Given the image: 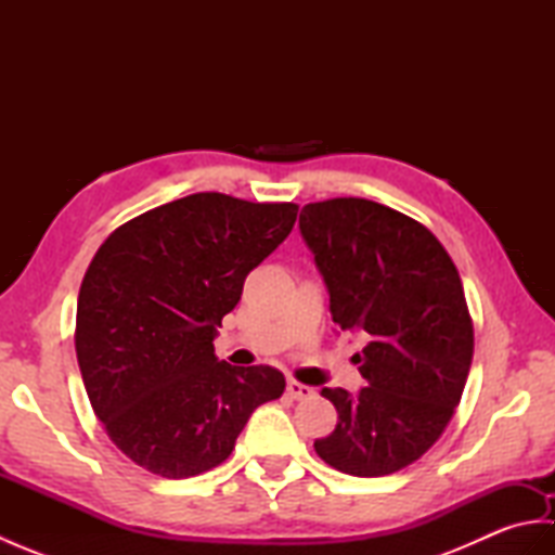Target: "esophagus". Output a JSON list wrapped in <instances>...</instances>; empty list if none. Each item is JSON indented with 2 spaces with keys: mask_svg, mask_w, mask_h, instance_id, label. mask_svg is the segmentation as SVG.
Here are the masks:
<instances>
[{
  "mask_svg": "<svg viewBox=\"0 0 555 555\" xmlns=\"http://www.w3.org/2000/svg\"><path fill=\"white\" fill-rule=\"evenodd\" d=\"M286 393L291 398H296V400H305V398H312L314 396V388L312 386H305V384H300L296 379H291L288 386H286Z\"/></svg>",
  "mask_w": 555,
  "mask_h": 555,
  "instance_id": "esophagus-1",
  "label": "esophagus"
}]
</instances>
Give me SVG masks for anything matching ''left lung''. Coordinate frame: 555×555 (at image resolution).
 <instances>
[{
	"instance_id": "1",
	"label": "left lung",
	"mask_w": 555,
	"mask_h": 555,
	"mask_svg": "<svg viewBox=\"0 0 555 555\" xmlns=\"http://www.w3.org/2000/svg\"><path fill=\"white\" fill-rule=\"evenodd\" d=\"M300 233L334 322L370 338L352 358L367 386L322 388L338 424L314 451L352 477L393 475L439 441L463 396L475 352L463 281L427 227L372 199L305 205Z\"/></svg>"
}]
</instances>
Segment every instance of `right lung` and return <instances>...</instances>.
<instances>
[{"mask_svg":"<svg viewBox=\"0 0 555 555\" xmlns=\"http://www.w3.org/2000/svg\"><path fill=\"white\" fill-rule=\"evenodd\" d=\"M293 203L195 193L121 223L82 276L76 356L90 405L135 465L188 479L221 465L284 374L215 356L243 281L286 241Z\"/></svg>","mask_w":555,"mask_h":555,"instance_id":"right-lung-1","label":"right lung"}]
</instances>
